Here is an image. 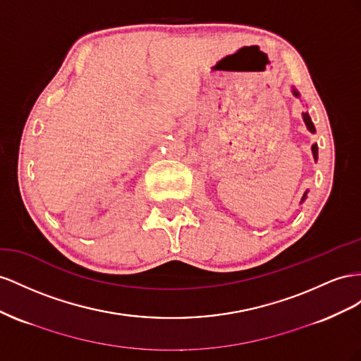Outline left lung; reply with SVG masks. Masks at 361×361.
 Listing matches in <instances>:
<instances>
[{
    "label": "left lung",
    "mask_w": 361,
    "mask_h": 361,
    "mask_svg": "<svg viewBox=\"0 0 361 361\" xmlns=\"http://www.w3.org/2000/svg\"><path fill=\"white\" fill-rule=\"evenodd\" d=\"M293 94H295V97H300V95H298V92H296V90H293ZM302 118H304V122H305L307 128L310 130L312 133H314V126H313V122H312L310 116H308V113H302ZM312 151H313V156H314V159L317 160V145H313V147H312ZM304 200H305V193H304V197H302V201H304Z\"/></svg>",
    "instance_id": "1"
}]
</instances>
